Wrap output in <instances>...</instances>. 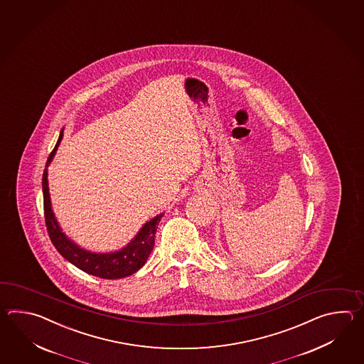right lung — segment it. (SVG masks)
<instances>
[{"mask_svg":"<svg viewBox=\"0 0 364 364\" xmlns=\"http://www.w3.org/2000/svg\"><path fill=\"white\" fill-rule=\"evenodd\" d=\"M63 132L55 143V147L48 157L46 169L43 173V193H44V217L47 225L48 234L55 250L61 254L68 262L75 265L80 271L96 277L107 279H122L132 273L139 271L147 262L148 256L152 252L155 246V234L157 225L160 223L163 213L149 220L135 235V238L126 247L110 252V254H95L85 251L70 240L57 224L55 213L52 210L49 187H48V166L55 156L57 148L61 143Z\"/></svg>","mask_w":364,"mask_h":364,"instance_id":"add662e5","label":"right lung"}]
</instances>
